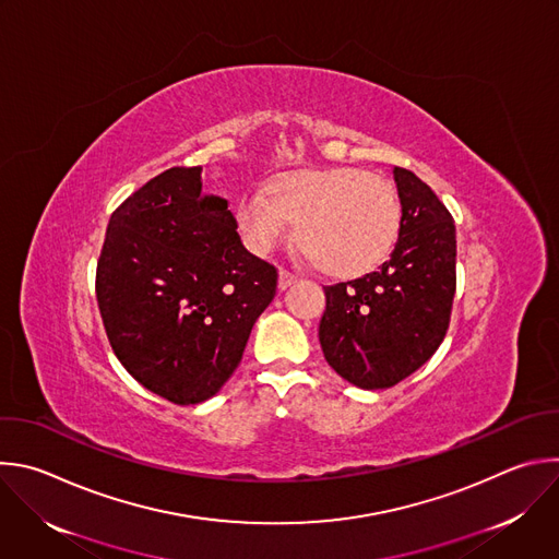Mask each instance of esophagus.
Instances as JSON below:
<instances>
[{"mask_svg":"<svg viewBox=\"0 0 559 559\" xmlns=\"http://www.w3.org/2000/svg\"><path fill=\"white\" fill-rule=\"evenodd\" d=\"M298 281V274H294V272H289V270H281V274H278V287L281 289H287L289 285H294Z\"/></svg>","mask_w":559,"mask_h":559,"instance_id":"obj_1","label":"esophagus"}]
</instances>
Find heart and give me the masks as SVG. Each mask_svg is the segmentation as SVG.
<instances>
[{"label": "heart", "mask_w": 559, "mask_h": 559, "mask_svg": "<svg viewBox=\"0 0 559 559\" xmlns=\"http://www.w3.org/2000/svg\"><path fill=\"white\" fill-rule=\"evenodd\" d=\"M298 222V243L331 276H359L393 252L402 202L384 177L359 168H307L252 186L237 204V224L254 252H270Z\"/></svg>", "instance_id": "1"}]
</instances>
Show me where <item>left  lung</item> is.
Here are the masks:
<instances>
[{"label":"left lung","instance_id":"obj_1","mask_svg":"<svg viewBox=\"0 0 559 559\" xmlns=\"http://www.w3.org/2000/svg\"><path fill=\"white\" fill-rule=\"evenodd\" d=\"M402 233L376 272L324 287L318 337L324 359L353 386L391 389L443 342L456 292L450 211L413 170L395 166Z\"/></svg>","mask_w":559,"mask_h":559}]
</instances>
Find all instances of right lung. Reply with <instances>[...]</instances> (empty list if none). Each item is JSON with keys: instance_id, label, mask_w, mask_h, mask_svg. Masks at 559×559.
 Here are the masks:
<instances>
[{"instance_id": "add662e5", "label": "right lung", "mask_w": 559, "mask_h": 559, "mask_svg": "<svg viewBox=\"0 0 559 559\" xmlns=\"http://www.w3.org/2000/svg\"><path fill=\"white\" fill-rule=\"evenodd\" d=\"M228 202L202 195V166H173L107 226L96 300L127 373L179 404L211 400L235 373L278 272L250 254Z\"/></svg>"}]
</instances>
